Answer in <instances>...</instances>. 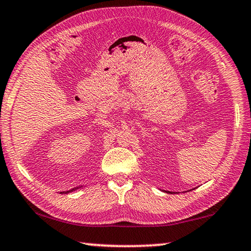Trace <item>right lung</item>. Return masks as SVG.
<instances>
[{
  "label": "right lung",
  "instance_id": "right-lung-1",
  "mask_svg": "<svg viewBox=\"0 0 251 251\" xmlns=\"http://www.w3.org/2000/svg\"><path fill=\"white\" fill-rule=\"evenodd\" d=\"M74 190H75V189H74ZM71 191H73V190H70V191H65V192H63V193H69V192H71Z\"/></svg>",
  "mask_w": 251,
  "mask_h": 251
}]
</instances>
